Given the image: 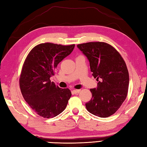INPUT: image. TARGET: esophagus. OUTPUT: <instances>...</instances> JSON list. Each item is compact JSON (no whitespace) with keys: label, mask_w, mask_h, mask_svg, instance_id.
I'll return each instance as SVG.
<instances>
[{"label":"esophagus","mask_w":147,"mask_h":147,"mask_svg":"<svg viewBox=\"0 0 147 147\" xmlns=\"http://www.w3.org/2000/svg\"><path fill=\"white\" fill-rule=\"evenodd\" d=\"M80 91H81V90H74L72 91V92L74 93V94H76V93H79Z\"/></svg>","instance_id":"esophagus-1"}]
</instances>
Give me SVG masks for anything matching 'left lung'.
<instances>
[{"mask_svg":"<svg viewBox=\"0 0 147 147\" xmlns=\"http://www.w3.org/2000/svg\"><path fill=\"white\" fill-rule=\"evenodd\" d=\"M90 61L91 71L98 82L90 89L91 100L87 110L98 117L106 118L117 112L125 100L129 83L125 61L113 46L104 42H88L77 45Z\"/></svg>","mask_w":147,"mask_h":147,"instance_id":"1","label":"left lung"}]
</instances>
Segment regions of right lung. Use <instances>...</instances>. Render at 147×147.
<instances>
[{
  "mask_svg": "<svg viewBox=\"0 0 147 147\" xmlns=\"http://www.w3.org/2000/svg\"><path fill=\"white\" fill-rule=\"evenodd\" d=\"M74 47V44L41 43L30 51L25 60L19 79L20 90L25 100L41 117L54 118L67 106L71 95L70 90L60 88L50 77Z\"/></svg>",
  "mask_w": 147,
  "mask_h": 147,
  "instance_id": "right-lung-1",
  "label": "right lung"
}]
</instances>
